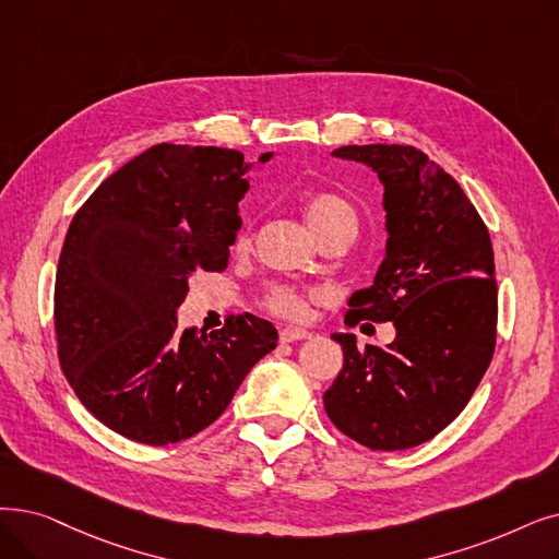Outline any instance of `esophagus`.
I'll use <instances>...</instances> for the list:
<instances>
[{
  "label": "esophagus",
  "instance_id": "obj_1",
  "mask_svg": "<svg viewBox=\"0 0 559 559\" xmlns=\"http://www.w3.org/2000/svg\"><path fill=\"white\" fill-rule=\"evenodd\" d=\"M278 335H281L283 343H295V340H306V337H310L308 331L297 329V326H285V329H281Z\"/></svg>",
  "mask_w": 559,
  "mask_h": 559
}]
</instances>
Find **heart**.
I'll return each instance as SVG.
<instances>
[{
  "label": "heart",
  "instance_id": "b5f03b06",
  "mask_svg": "<svg viewBox=\"0 0 559 559\" xmlns=\"http://www.w3.org/2000/svg\"><path fill=\"white\" fill-rule=\"evenodd\" d=\"M306 222L320 239L335 230H356V212L354 207L340 199L337 193H314V197L304 207ZM249 237L245 235L239 239V247H247ZM314 299L312 293H304L293 285H276L270 297H266V308L281 314L285 320H306L310 301Z\"/></svg>",
  "mask_w": 559,
  "mask_h": 559
}]
</instances>
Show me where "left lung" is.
I'll use <instances>...</instances> for the list:
<instances>
[{
  "instance_id": "obj_1",
  "label": "left lung",
  "mask_w": 559,
  "mask_h": 559,
  "mask_svg": "<svg viewBox=\"0 0 559 559\" xmlns=\"http://www.w3.org/2000/svg\"><path fill=\"white\" fill-rule=\"evenodd\" d=\"M383 185L385 258L349 299L345 324L393 322L391 345L358 349L324 393L331 423L370 450L427 443L464 411L496 349L498 287L487 226L459 182L414 145H343Z\"/></svg>"
}]
</instances>
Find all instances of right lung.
<instances>
[{"label":"right lung","mask_w":559,"mask_h":559,"mask_svg":"<svg viewBox=\"0 0 559 559\" xmlns=\"http://www.w3.org/2000/svg\"><path fill=\"white\" fill-rule=\"evenodd\" d=\"M249 168L239 151L157 143L72 216L55 285L59 362L80 402L130 441L203 431L276 347L274 324L249 312L210 335L176 318L191 274L226 270Z\"/></svg>","instance_id":"add662e5"}]
</instances>
